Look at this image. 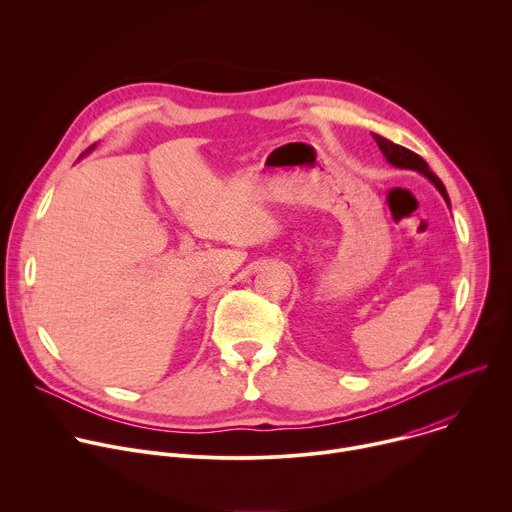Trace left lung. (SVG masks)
Returning <instances> with one entry per match:
<instances>
[{"mask_svg":"<svg viewBox=\"0 0 512 512\" xmlns=\"http://www.w3.org/2000/svg\"><path fill=\"white\" fill-rule=\"evenodd\" d=\"M373 137H375V141H377V145H379V150L383 152V156L387 158V162H389L391 166H395V168H407V170H417L419 174H423L429 182H433V186H435L437 190L442 192L444 200H446L448 206H450V198H448L446 186L442 184L440 178H437V176L429 170L427 162H425L421 156H417L415 152H411V150L403 148V145H397V143H393V141H389V139H385V137H381V135H373Z\"/></svg>","mask_w":512,"mask_h":512,"instance_id":"left-lung-1","label":"left lung"}]
</instances>
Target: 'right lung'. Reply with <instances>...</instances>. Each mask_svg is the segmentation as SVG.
Segmentation results:
<instances>
[{"label": "right lung", "mask_w": 512, "mask_h": 512, "mask_svg": "<svg viewBox=\"0 0 512 512\" xmlns=\"http://www.w3.org/2000/svg\"><path fill=\"white\" fill-rule=\"evenodd\" d=\"M89 150H93V145H91V148H89ZM89 150H87V152H89ZM87 152H85V154H87ZM85 154H83V156H85Z\"/></svg>", "instance_id": "right-lung-1"}]
</instances>
